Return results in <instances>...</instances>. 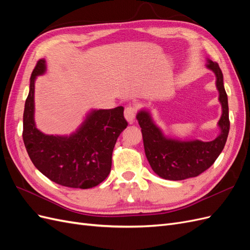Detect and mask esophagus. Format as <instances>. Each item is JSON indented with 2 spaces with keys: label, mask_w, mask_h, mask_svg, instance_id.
Segmentation results:
<instances>
[{
  "label": "esophagus",
  "mask_w": 250,
  "mask_h": 250,
  "mask_svg": "<svg viewBox=\"0 0 250 250\" xmlns=\"http://www.w3.org/2000/svg\"><path fill=\"white\" fill-rule=\"evenodd\" d=\"M135 115H137V108H135L134 106H132V105H129V106L125 107L124 117L128 121V123H130V124L133 123Z\"/></svg>",
  "instance_id": "esophagus-1"
}]
</instances>
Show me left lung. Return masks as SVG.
<instances>
[{
	"label": "left lung",
	"instance_id": "8db88e82",
	"mask_svg": "<svg viewBox=\"0 0 250 250\" xmlns=\"http://www.w3.org/2000/svg\"><path fill=\"white\" fill-rule=\"evenodd\" d=\"M216 75L219 101L222 116L219 120L220 134L210 142L178 141L166 138L151 119L150 113L141 110L137 119L142 128L144 148L147 160L158 176L169 180H183L198 176L215 163L225 146L229 131L228 95L223 85V75L217 62L207 64Z\"/></svg>",
	"mask_w": 250,
	"mask_h": 250
}]
</instances>
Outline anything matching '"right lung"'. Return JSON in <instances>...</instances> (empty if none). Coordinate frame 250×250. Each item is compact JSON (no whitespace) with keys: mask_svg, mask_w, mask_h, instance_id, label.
<instances>
[{"mask_svg":"<svg viewBox=\"0 0 250 250\" xmlns=\"http://www.w3.org/2000/svg\"><path fill=\"white\" fill-rule=\"evenodd\" d=\"M44 71L46 62L40 59L30 78L22 118V140L28 155L44 176L60 186L96 187L108 176L116 142L128 126L124 107L90 111L70 137L43 134L34 123V82Z\"/></svg>","mask_w":250,"mask_h":250,"instance_id":"obj_1","label":"right lung"}]
</instances>
